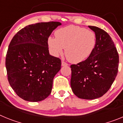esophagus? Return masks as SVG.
I'll return each instance as SVG.
<instances>
[{
	"mask_svg": "<svg viewBox=\"0 0 123 123\" xmlns=\"http://www.w3.org/2000/svg\"><path fill=\"white\" fill-rule=\"evenodd\" d=\"M67 65H68V63L65 62L64 61H62V67H64V66H67Z\"/></svg>",
	"mask_w": 123,
	"mask_h": 123,
	"instance_id": "34e87169",
	"label": "esophagus"
}]
</instances>
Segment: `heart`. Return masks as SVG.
<instances>
[{
    "label": "heart",
    "instance_id": "heart-1",
    "mask_svg": "<svg viewBox=\"0 0 123 123\" xmlns=\"http://www.w3.org/2000/svg\"><path fill=\"white\" fill-rule=\"evenodd\" d=\"M55 38L49 37L47 44L51 54L65 56L72 63H79L88 58L94 50L97 43L95 34L82 27L69 25L55 32Z\"/></svg>",
    "mask_w": 123,
    "mask_h": 123
}]
</instances>
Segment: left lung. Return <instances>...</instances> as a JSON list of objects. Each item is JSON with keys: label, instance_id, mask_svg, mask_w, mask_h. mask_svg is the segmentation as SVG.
<instances>
[{"label": "left lung", "instance_id": "obj_1", "mask_svg": "<svg viewBox=\"0 0 123 123\" xmlns=\"http://www.w3.org/2000/svg\"><path fill=\"white\" fill-rule=\"evenodd\" d=\"M89 28L96 35V45L89 58L71 65V87L79 98L93 100L103 96L112 85L118 74L119 55L106 31L96 26Z\"/></svg>", "mask_w": 123, "mask_h": 123}]
</instances>
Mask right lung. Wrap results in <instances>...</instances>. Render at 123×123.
Wrapping results in <instances>:
<instances>
[{
  "instance_id": "right-lung-1",
  "label": "right lung",
  "mask_w": 123,
  "mask_h": 123,
  "mask_svg": "<svg viewBox=\"0 0 123 123\" xmlns=\"http://www.w3.org/2000/svg\"><path fill=\"white\" fill-rule=\"evenodd\" d=\"M60 22L39 23L19 30L11 41L5 58L10 85L28 102H39L52 92L53 79L61 69L60 58L49 54L47 40Z\"/></svg>"
}]
</instances>
